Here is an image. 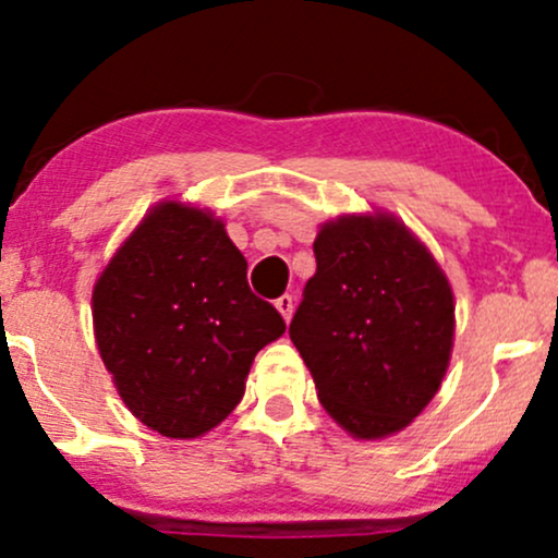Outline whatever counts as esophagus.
<instances>
[{"mask_svg": "<svg viewBox=\"0 0 558 558\" xmlns=\"http://www.w3.org/2000/svg\"><path fill=\"white\" fill-rule=\"evenodd\" d=\"M275 306H278V312L280 315H283V319L286 323H291V317H293V296H280L278 301H275Z\"/></svg>", "mask_w": 558, "mask_h": 558, "instance_id": "esophagus-1", "label": "esophagus"}]
</instances>
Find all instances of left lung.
Returning a JSON list of instances; mask_svg holds the SVG:
<instances>
[{
  "label": "left lung",
  "instance_id": "left-lung-1",
  "mask_svg": "<svg viewBox=\"0 0 558 558\" xmlns=\"http://www.w3.org/2000/svg\"><path fill=\"white\" fill-rule=\"evenodd\" d=\"M315 259L288 332L319 403L354 438L399 433L438 393L451 360V286L386 213L325 222Z\"/></svg>",
  "mask_w": 558,
  "mask_h": 558
}]
</instances>
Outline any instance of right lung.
<instances>
[{"label": "right lung", "mask_w": 558, "mask_h": 558, "mask_svg": "<svg viewBox=\"0 0 558 558\" xmlns=\"http://www.w3.org/2000/svg\"><path fill=\"white\" fill-rule=\"evenodd\" d=\"M94 336L120 399L168 438H198L243 399L259 349L286 332L246 283L213 213L162 202L94 286Z\"/></svg>", "instance_id": "right-lung-1"}]
</instances>
